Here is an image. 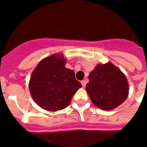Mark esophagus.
<instances>
[{"mask_svg":"<svg viewBox=\"0 0 147 147\" xmlns=\"http://www.w3.org/2000/svg\"><path fill=\"white\" fill-rule=\"evenodd\" d=\"M86 83H87V80H83L81 81V83H82V85H83V87H85V86H86Z\"/></svg>","mask_w":147,"mask_h":147,"instance_id":"34e87169","label":"esophagus"}]
</instances>
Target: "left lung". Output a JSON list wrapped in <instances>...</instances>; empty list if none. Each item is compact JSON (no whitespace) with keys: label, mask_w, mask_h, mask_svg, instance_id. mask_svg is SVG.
<instances>
[{"label":"left lung","mask_w":147,"mask_h":147,"mask_svg":"<svg viewBox=\"0 0 147 147\" xmlns=\"http://www.w3.org/2000/svg\"><path fill=\"white\" fill-rule=\"evenodd\" d=\"M86 90L93 104L102 110H111L121 105L129 91L126 76L111 62L96 66L90 73Z\"/></svg>","instance_id":"1"}]
</instances>
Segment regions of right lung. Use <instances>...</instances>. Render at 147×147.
Listing matches in <instances>:
<instances>
[{"mask_svg":"<svg viewBox=\"0 0 147 147\" xmlns=\"http://www.w3.org/2000/svg\"><path fill=\"white\" fill-rule=\"evenodd\" d=\"M65 64L63 55L53 54L40 61L31 74V97L45 110L55 112L66 108L74 94L82 87L74 71L66 68Z\"/></svg>","mask_w":147,"mask_h":147,"instance_id":"add662e5","label":"right lung"}]
</instances>
